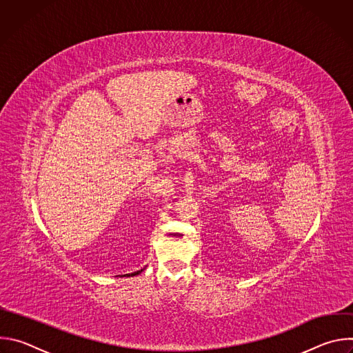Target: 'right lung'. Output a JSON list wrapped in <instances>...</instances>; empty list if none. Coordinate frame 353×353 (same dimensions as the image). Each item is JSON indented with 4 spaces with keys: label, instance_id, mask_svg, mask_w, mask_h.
I'll return each mask as SVG.
<instances>
[{
    "label": "right lung",
    "instance_id": "obj_1",
    "mask_svg": "<svg viewBox=\"0 0 353 353\" xmlns=\"http://www.w3.org/2000/svg\"><path fill=\"white\" fill-rule=\"evenodd\" d=\"M142 271V270H141ZM141 271H137V272H132L131 274V276H135V275H138V274H141ZM127 276H130V274H127Z\"/></svg>",
    "mask_w": 353,
    "mask_h": 353
}]
</instances>
